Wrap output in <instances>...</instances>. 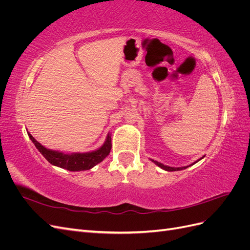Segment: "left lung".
I'll return each instance as SVG.
<instances>
[{
	"instance_id": "1",
	"label": "left lung",
	"mask_w": 250,
	"mask_h": 250,
	"mask_svg": "<svg viewBox=\"0 0 250 250\" xmlns=\"http://www.w3.org/2000/svg\"><path fill=\"white\" fill-rule=\"evenodd\" d=\"M200 160H202V157L200 158ZM200 160H198L197 162H199ZM151 161H152L155 165H157L158 166V167H160V168H162V169H164V170H166V171H179V170H184V169H187L188 167V166H186V167H178V168H174V167H169V166H165V165H163L162 163H158V162H156V161H153V160H151ZM197 162H195V163H193L192 165H194V164H196V163H197Z\"/></svg>"
}]
</instances>
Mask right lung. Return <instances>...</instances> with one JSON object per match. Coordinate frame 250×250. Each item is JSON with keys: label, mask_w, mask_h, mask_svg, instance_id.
<instances>
[{"label": "right lung", "mask_w": 250, "mask_h": 250, "mask_svg": "<svg viewBox=\"0 0 250 250\" xmlns=\"http://www.w3.org/2000/svg\"><path fill=\"white\" fill-rule=\"evenodd\" d=\"M28 135L30 140L33 142L35 147L39 149L40 152L50 164L69 171H84L92 169L109 154L111 149V137L109 133L107 134V138L105 140L104 144L99 149L92 151V152L71 154L62 152V151L48 149L43 147L41 143L37 142L30 134V132H28Z\"/></svg>", "instance_id": "right-lung-1"}]
</instances>
